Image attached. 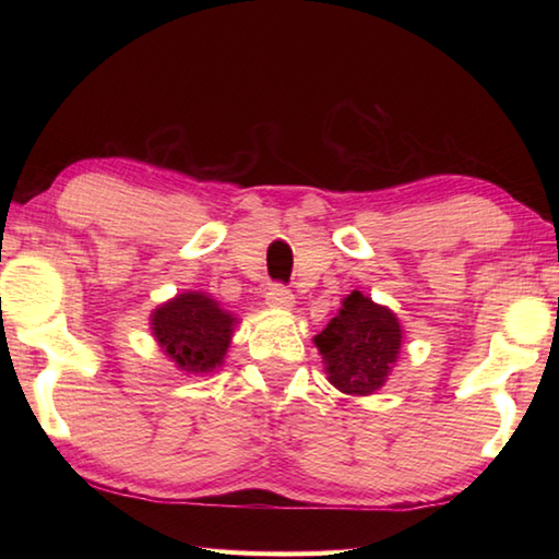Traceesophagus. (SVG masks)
<instances>
[{
    "label": "esophagus",
    "mask_w": 559,
    "mask_h": 559,
    "mask_svg": "<svg viewBox=\"0 0 559 559\" xmlns=\"http://www.w3.org/2000/svg\"><path fill=\"white\" fill-rule=\"evenodd\" d=\"M266 302H269V308L290 310L293 306H296V296H293L286 286H273L266 293Z\"/></svg>",
    "instance_id": "1"
}]
</instances>
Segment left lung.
<instances>
[{"label":"left lung","instance_id":"left-lung-1","mask_svg":"<svg viewBox=\"0 0 559 559\" xmlns=\"http://www.w3.org/2000/svg\"><path fill=\"white\" fill-rule=\"evenodd\" d=\"M404 330L390 308L353 290L340 313L316 335L328 380L353 396L374 394L384 386L400 357Z\"/></svg>","mask_w":559,"mask_h":559}]
</instances>
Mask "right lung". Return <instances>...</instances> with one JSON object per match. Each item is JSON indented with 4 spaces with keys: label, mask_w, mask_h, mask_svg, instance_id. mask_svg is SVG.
Listing matches in <instances>:
<instances>
[{
    "label": "right lung",
    "mask_w": 559,
    "mask_h": 559,
    "mask_svg": "<svg viewBox=\"0 0 559 559\" xmlns=\"http://www.w3.org/2000/svg\"><path fill=\"white\" fill-rule=\"evenodd\" d=\"M229 310L206 293L187 290L153 310L150 328L163 353L187 374H210L224 365L234 325Z\"/></svg>",
    "instance_id": "right-lung-1"
}]
</instances>
